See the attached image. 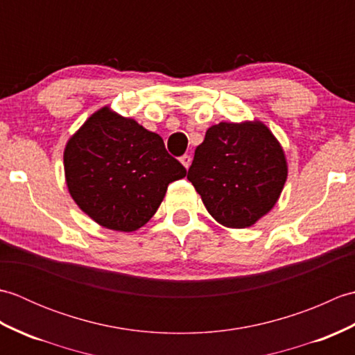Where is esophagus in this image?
Segmentation results:
<instances>
[{"mask_svg": "<svg viewBox=\"0 0 355 355\" xmlns=\"http://www.w3.org/2000/svg\"><path fill=\"white\" fill-rule=\"evenodd\" d=\"M180 162L183 163V166H184L186 169H189V166H191V163H192V157H191V155H187V154H184V155L180 157Z\"/></svg>", "mask_w": 355, "mask_h": 355, "instance_id": "34e87169", "label": "esophagus"}]
</instances>
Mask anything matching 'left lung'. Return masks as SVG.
Returning <instances> with one entry per match:
<instances>
[{
  "mask_svg": "<svg viewBox=\"0 0 355 355\" xmlns=\"http://www.w3.org/2000/svg\"><path fill=\"white\" fill-rule=\"evenodd\" d=\"M286 173L284 150L266 125L221 122L195 149L187 180L218 223L243 229L276 205Z\"/></svg>",
  "mask_w": 355,
  "mask_h": 355,
  "instance_id": "obj_1",
  "label": "left lung"
}]
</instances>
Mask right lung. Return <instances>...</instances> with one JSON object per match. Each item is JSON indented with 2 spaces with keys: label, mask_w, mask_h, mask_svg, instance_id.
I'll return each instance as SVG.
<instances>
[{
  "label": "right lung",
  "mask_w": 355,
  "mask_h": 355,
  "mask_svg": "<svg viewBox=\"0 0 355 355\" xmlns=\"http://www.w3.org/2000/svg\"><path fill=\"white\" fill-rule=\"evenodd\" d=\"M64 168L76 205L97 224L119 232L145 225L169 183L186 175L160 135L108 107L94 112L67 143Z\"/></svg>",
  "instance_id": "1"
}]
</instances>
